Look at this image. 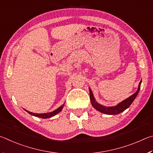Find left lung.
<instances>
[{
    "label": "left lung",
    "instance_id": "1",
    "mask_svg": "<svg viewBox=\"0 0 153 153\" xmlns=\"http://www.w3.org/2000/svg\"><path fill=\"white\" fill-rule=\"evenodd\" d=\"M141 82H142V80L141 81L139 82L138 89L136 91V93H134V94L131 95L130 97L126 99L125 100L121 101V102L119 103L118 104H117L116 105L111 106V107L104 106L97 103V101L95 100V99L94 97V95L93 94L91 89L89 88L91 103L93 108H94L96 110L100 111L101 113L108 114V115H113V116L114 115L119 114L121 113V112H123L124 110H126V109H128L130 106L131 104L132 103L134 100L136 99V96L138 95V92L140 91Z\"/></svg>",
    "mask_w": 153,
    "mask_h": 153
}]
</instances>
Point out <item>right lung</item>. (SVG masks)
<instances>
[{
	"label": "right lung",
	"mask_w": 153,
	"mask_h": 153,
	"mask_svg": "<svg viewBox=\"0 0 153 153\" xmlns=\"http://www.w3.org/2000/svg\"><path fill=\"white\" fill-rule=\"evenodd\" d=\"M64 103L63 104V105H62L60 108H58V109H55L54 111H51V112H49V113H44V114H36V113H32V112L31 111H29L27 110H26V109H25V110L27 112L28 114H29L30 115H31V116H36V117H40V118H43V119H46V118H50V117H52L53 116H56V114H58V113H60V112L62 110V109L64 108Z\"/></svg>",
	"instance_id": "1"
}]
</instances>
